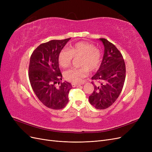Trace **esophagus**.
<instances>
[{
	"instance_id": "esophagus-1",
	"label": "esophagus",
	"mask_w": 152,
	"mask_h": 152,
	"mask_svg": "<svg viewBox=\"0 0 152 152\" xmlns=\"http://www.w3.org/2000/svg\"><path fill=\"white\" fill-rule=\"evenodd\" d=\"M72 86L73 87H80L81 85L80 84H74V83H73L72 84Z\"/></svg>"
}]
</instances>
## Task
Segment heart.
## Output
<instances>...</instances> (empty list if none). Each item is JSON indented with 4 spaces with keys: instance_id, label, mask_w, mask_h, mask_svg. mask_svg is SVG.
<instances>
[{
    "instance_id": "b5f03b06",
    "label": "heart",
    "mask_w": 152,
    "mask_h": 152,
    "mask_svg": "<svg viewBox=\"0 0 152 152\" xmlns=\"http://www.w3.org/2000/svg\"><path fill=\"white\" fill-rule=\"evenodd\" d=\"M73 57L79 58L80 68H73L64 73L65 79L74 84H79L91 72L97 70L102 62V54L93 44L79 42L70 45L68 50L62 49L58 54L59 65L66 68L70 65Z\"/></svg>"
}]
</instances>
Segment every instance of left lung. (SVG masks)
Here are the masks:
<instances>
[{
  "label": "left lung",
  "instance_id": "left-lung-1",
  "mask_svg": "<svg viewBox=\"0 0 152 152\" xmlns=\"http://www.w3.org/2000/svg\"><path fill=\"white\" fill-rule=\"evenodd\" d=\"M104 50L102 63L98 72L91 78L98 82L89 97V103L96 109H106L115 102L122 90L126 79V65L123 56L112 43L99 39Z\"/></svg>",
  "mask_w": 152,
  "mask_h": 152
}]
</instances>
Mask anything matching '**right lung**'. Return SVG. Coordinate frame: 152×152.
Here are the masks:
<instances>
[{
	"label": "right lung",
	"mask_w": 152,
	"mask_h": 152,
	"mask_svg": "<svg viewBox=\"0 0 152 152\" xmlns=\"http://www.w3.org/2000/svg\"><path fill=\"white\" fill-rule=\"evenodd\" d=\"M71 38L52 40L41 44L32 53L28 68L31 86L39 99L45 107L53 110L64 108L68 102L72 85L62 80L59 68L58 54Z\"/></svg>",
	"instance_id": "1"
}]
</instances>
